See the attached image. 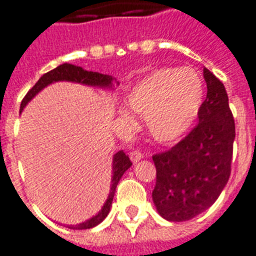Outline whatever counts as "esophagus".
<instances>
[{"label": "esophagus", "instance_id": "obj_1", "mask_svg": "<svg viewBox=\"0 0 256 256\" xmlns=\"http://www.w3.org/2000/svg\"><path fill=\"white\" fill-rule=\"evenodd\" d=\"M142 157H144V154L140 152V150H133V152H130V158H132V162H140Z\"/></svg>", "mask_w": 256, "mask_h": 256}]
</instances>
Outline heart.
<instances>
[{"label":"heart","instance_id":"obj_1","mask_svg":"<svg viewBox=\"0 0 256 256\" xmlns=\"http://www.w3.org/2000/svg\"><path fill=\"white\" fill-rule=\"evenodd\" d=\"M204 82L191 69H158L138 81L126 96L133 114L144 115L145 128L158 142H172L187 133L204 102ZM120 116L130 122L124 110Z\"/></svg>","mask_w":256,"mask_h":256}]
</instances>
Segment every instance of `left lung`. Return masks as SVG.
<instances>
[{"label":"left lung","instance_id":"obj_1","mask_svg":"<svg viewBox=\"0 0 256 256\" xmlns=\"http://www.w3.org/2000/svg\"><path fill=\"white\" fill-rule=\"evenodd\" d=\"M208 85L198 124L170 150L153 154V204L162 218L180 222L209 209L230 175L234 120L224 84L204 69Z\"/></svg>","mask_w":256,"mask_h":256}]
</instances>
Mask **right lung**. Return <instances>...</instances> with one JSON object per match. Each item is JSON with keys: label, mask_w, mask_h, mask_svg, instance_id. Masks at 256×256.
Masks as SVG:
<instances>
[{"label": "right lung", "mask_w": 256, "mask_h": 256, "mask_svg": "<svg viewBox=\"0 0 256 256\" xmlns=\"http://www.w3.org/2000/svg\"><path fill=\"white\" fill-rule=\"evenodd\" d=\"M56 81H72V82H78V84L90 85V86H99V88H112L114 78L108 74H102L98 72H88L84 70L80 66L72 65V64H62L56 69L47 72L42 76L38 80V82L31 90H28V94L24 96V99L22 102L20 110H22L32 98H35L43 88H46L47 85L56 82ZM132 166V162L126 153L123 150H119L118 153L114 154L112 158V179H111V188H110L108 198L106 200V204L103 205L102 210L96 216H94L92 218L86 220L84 222L77 225H68V228L70 229H90L96 226L103 221L107 214L110 213L111 205H112L114 194L116 190L119 180L124 172L128 171V168Z\"/></svg>", "instance_id": "right-lung-1"}]
</instances>
